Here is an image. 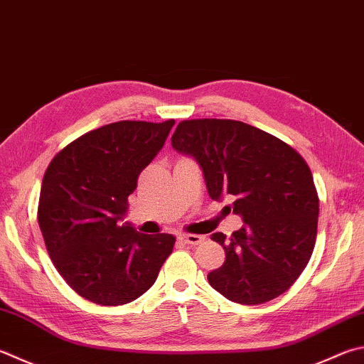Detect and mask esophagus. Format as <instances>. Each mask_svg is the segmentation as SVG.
I'll list each match as a JSON object with an SVG mask.
<instances>
[{
  "label": "esophagus",
  "mask_w": 364,
  "mask_h": 364,
  "mask_svg": "<svg viewBox=\"0 0 364 364\" xmlns=\"http://www.w3.org/2000/svg\"><path fill=\"white\" fill-rule=\"evenodd\" d=\"M180 240L188 243V245H200V243L205 240V237L196 235V234H181Z\"/></svg>",
  "instance_id": "esophagus-1"
}]
</instances>
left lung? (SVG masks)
I'll return each mask as SVG.
<instances>
[{"instance_id":"1","label":"left lung","mask_w":364,"mask_h":364,"mask_svg":"<svg viewBox=\"0 0 364 364\" xmlns=\"http://www.w3.org/2000/svg\"><path fill=\"white\" fill-rule=\"evenodd\" d=\"M178 153L196 157L208 194L234 199L245 226L215 232L226 261L208 283L229 301L255 306L283 294L310 261L318 226V194L307 162L288 143L232 119L181 121Z\"/></svg>"}]
</instances>
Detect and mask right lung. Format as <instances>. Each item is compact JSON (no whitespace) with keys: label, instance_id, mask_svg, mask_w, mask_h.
Here are the masks:
<instances>
[{"label":"right lung","instance_id":"1","mask_svg":"<svg viewBox=\"0 0 364 364\" xmlns=\"http://www.w3.org/2000/svg\"><path fill=\"white\" fill-rule=\"evenodd\" d=\"M175 121H119L58 151L46 168L38 221L46 250L75 291L122 306L154 285L175 247L171 234L121 226L138 176L164 146Z\"/></svg>","mask_w":364,"mask_h":364}]
</instances>
